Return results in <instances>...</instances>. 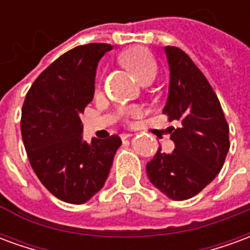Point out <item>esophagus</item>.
<instances>
[{
  "label": "esophagus",
  "instance_id": "34e87169",
  "mask_svg": "<svg viewBox=\"0 0 250 250\" xmlns=\"http://www.w3.org/2000/svg\"><path fill=\"white\" fill-rule=\"evenodd\" d=\"M131 136H132V134H127V132H125V134H122L120 138H122V139H128V138H131Z\"/></svg>",
  "mask_w": 250,
  "mask_h": 250
}]
</instances>
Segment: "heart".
<instances>
[{"instance_id": "obj_1", "label": "heart", "mask_w": 250, "mask_h": 250, "mask_svg": "<svg viewBox=\"0 0 250 250\" xmlns=\"http://www.w3.org/2000/svg\"><path fill=\"white\" fill-rule=\"evenodd\" d=\"M119 60L141 82H145L148 77H155L157 75V62L146 48H142V46L130 48L120 55ZM122 111L123 114L128 116H136L139 114V109L136 107H127Z\"/></svg>"}]
</instances>
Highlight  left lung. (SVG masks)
I'll return each mask as SVG.
<instances>
[{
    "label": "left lung",
    "mask_w": 250,
    "mask_h": 250,
    "mask_svg": "<svg viewBox=\"0 0 250 250\" xmlns=\"http://www.w3.org/2000/svg\"><path fill=\"white\" fill-rule=\"evenodd\" d=\"M170 80L163 114L179 120L171 128L175 148L159 150L146 165L147 177L174 201L197 195L218 175L229 151V125L218 98L204 73L177 46H166Z\"/></svg>",
    "instance_id": "left-lung-1"
}]
</instances>
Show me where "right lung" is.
<instances>
[{"label": "right lung", "instance_id": "right-lung-1", "mask_svg": "<svg viewBox=\"0 0 250 250\" xmlns=\"http://www.w3.org/2000/svg\"><path fill=\"white\" fill-rule=\"evenodd\" d=\"M109 44L73 48L52 62L26 93L21 134L33 171L56 198L85 204L108 178L118 135L108 139H83L80 114L95 93L100 59Z\"/></svg>", "mask_w": 250, "mask_h": 250}]
</instances>
